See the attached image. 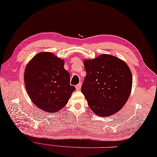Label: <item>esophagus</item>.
Returning a JSON list of instances; mask_svg holds the SVG:
<instances>
[{"mask_svg": "<svg viewBox=\"0 0 157 157\" xmlns=\"http://www.w3.org/2000/svg\"><path fill=\"white\" fill-rule=\"evenodd\" d=\"M81 85H82V84H81V83H79V84H78L77 85H76V90H78V91L81 90Z\"/></svg>", "mask_w": 157, "mask_h": 157, "instance_id": "1", "label": "esophagus"}]
</instances>
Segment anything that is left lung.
<instances>
[{
	"mask_svg": "<svg viewBox=\"0 0 157 157\" xmlns=\"http://www.w3.org/2000/svg\"><path fill=\"white\" fill-rule=\"evenodd\" d=\"M87 75L81 91L94 113L113 115L122 109L131 92L132 73L126 62L115 56L100 55L84 59Z\"/></svg>",
	"mask_w": 157,
	"mask_h": 157,
	"instance_id": "1",
	"label": "left lung"
}]
</instances>
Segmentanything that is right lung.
I'll return each instance as SVG.
<instances>
[{
    "instance_id": "right-lung-1",
    "label": "right lung",
    "mask_w": 157,
    "mask_h": 157,
    "mask_svg": "<svg viewBox=\"0 0 157 157\" xmlns=\"http://www.w3.org/2000/svg\"><path fill=\"white\" fill-rule=\"evenodd\" d=\"M63 67L64 60L50 52L38 53L26 66L24 80L28 95L35 106L48 113L63 108L76 90Z\"/></svg>"
}]
</instances>
